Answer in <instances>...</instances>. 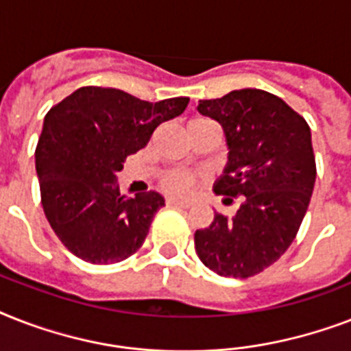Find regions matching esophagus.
Wrapping results in <instances>:
<instances>
[{"instance_id":"obj_1","label":"esophagus","mask_w":351,"mask_h":351,"mask_svg":"<svg viewBox=\"0 0 351 351\" xmlns=\"http://www.w3.org/2000/svg\"><path fill=\"white\" fill-rule=\"evenodd\" d=\"M167 206H171V208H191V202H187V200H176V198H167Z\"/></svg>"}]
</instances>
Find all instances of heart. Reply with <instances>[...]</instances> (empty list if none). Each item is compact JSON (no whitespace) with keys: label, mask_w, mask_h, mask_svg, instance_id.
<instances>
[{"label":"heart","mask_w":351,"mask_h":351,"mask_svg":"<svg viewBox=\"0 0 351 351\" xmlns=\"http://www.w3.org/2000/svg\"><path fill=\"white\" fill-rule=\"evenodd\" d=\"M193 121H209V120H193ZM191 121V123H193ZM198 176L191 171H169L162 176L160 180V186L164 187L165 191L173 195V197H184V195H189L193 191V187L197 184Z\"/></svg>","instance_id":"obj_1"}]
</instances>
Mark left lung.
Returning <instances> with one entry per match:
<instances>
[{"label": "left lung", "mask_w": 351, "mask_h": 351, "mask_svg": "<svg viewBox=\"0 0 351 351\" xmlns=\"http://www.w3.org/2000/svg\"><path fill=\"white\" fill-rule=\"evenodd\" d=\"M197 109L219 121L230 149L215 193L242 204L234 217L215 213L209 228L197 230L195 250L222 277H253L284 255L308 211L317 176L310 125L261 89L200 100Z\"/></svg>", "instance_id": "1"}]
</instances>
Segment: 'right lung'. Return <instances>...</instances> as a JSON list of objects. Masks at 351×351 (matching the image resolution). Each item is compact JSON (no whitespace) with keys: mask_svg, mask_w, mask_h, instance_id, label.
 I'll list each match as a JSON object with an SVG mask.
<instances>
[{"mask_svg":"<svg viewBox=\"0 0 351 351\" xmlns=\"http://www.w3.org/2000/svg\"><path fill=\"white\" fill-rule=\"evenodd\" d=\"M189 98L143 101L120 89L82 87L47 112L36 147L41 206L73 255L114 264L136 253L164 197L120 195L117 175L153 131L186 111Z\"/></svg>","mask_w":351,"mask_h":351,"instance_id":"obj_1","label":"right lung"}]
</instances>
